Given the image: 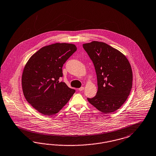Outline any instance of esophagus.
I'll use <instances>...</instances> for the list:
<instances>
[{
  "instance_id": "obj_1",
  "label": "esophagus",
  "mask_w": 156,
  "mask_h": 156,
  "mask_svg": "<svg viewBox=\"0 0 156 156\" xmlns=\"http://www.w3.org/2000/svg\"><path fill=\"white\" fill-rule=\"evenodd\" d=\"M84 89V87H80L79 89H78V90H79V91H82Z\"/></svg>"
}]
</instances>
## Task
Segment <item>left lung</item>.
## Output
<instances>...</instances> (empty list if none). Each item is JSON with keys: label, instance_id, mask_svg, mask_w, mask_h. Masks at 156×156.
I'll return each mask as SVG.
<instances>
[{"label": "left lung", "instance_id": "1", "mask_svg": "<svg viewBox=\"0 0 156 156\" xmlns=\"http://www.w3.org/2000/svg\"><path fill=\"white\" fill-rule=\"evenodd\" d=\"M94 63L98 80L96 96L88 101L104 113L118 110L129 96L132 87V71L126 57L104 42L83 44Z\"/></svg>", "mask_w": 156, "mask_h": 156}]
</instances>
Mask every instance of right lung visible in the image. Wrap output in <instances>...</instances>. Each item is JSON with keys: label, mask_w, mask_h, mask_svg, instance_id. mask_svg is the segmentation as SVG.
Wrapping results in <instances>:
<instances>
[{"label": "right lung", "mask_w": 156, "mask_h": 156, "mask_svg": "<svg viewBox=\"0 0 156 156\" xmlns=\"http://www.w3.org/2000/svg\"><path fill=\"white\" fill-rule=\"evenodd\" d=\"M76 51L73 44H52L38 50L26 64L22 75L23 94L39 112L56 114L75 93V89L58 80L63 75V64Z\"/></svg>", "instance_id": "1"}]
</instances>
